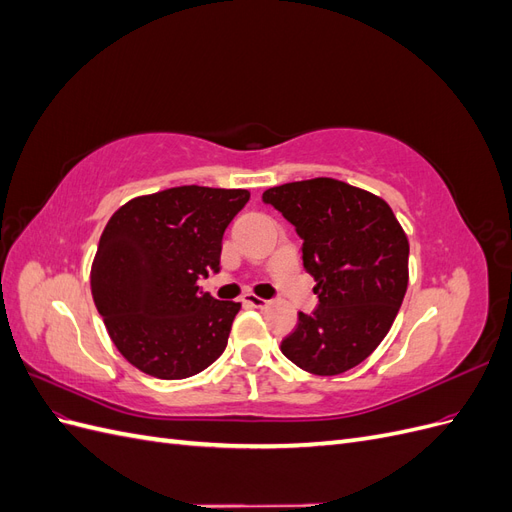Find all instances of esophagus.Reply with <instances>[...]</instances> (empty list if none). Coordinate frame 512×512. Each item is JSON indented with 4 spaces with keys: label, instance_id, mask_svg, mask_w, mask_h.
<instances>
[{
    "label": "esophagus",
    "instance_id": "obj_1",
    "mask_svg": "<svg viewBox=\"0 0 512 512\" xmlns=\"http://www.w3.org/2000/svg\"><path fill=\"white\" fill-rule=\"evenodd\" d=\"M243 303L250 305V307H267V301L256 297V294H245L243 297Z\"/></svg>",
    "mask_w": 512,
    "mask_h": 512
}]
</instances>
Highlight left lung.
<instances>
[{"label":"left lung","instance_id":"1","mask_svg":"<svg viewBox=\"0 0 512 512\" xmlns=\"http://www.w3.org/2000/svg\"><path fill=\"white\" fill-rule=\"evenodd\" d=\"M262 200L303 239V267L318 294L282 352L309 374H344L380 346L404 301L406 232L382 198L329 177L277 185Z\"/></svg>","mask_w":512,"mask_h":512}]
</instances>
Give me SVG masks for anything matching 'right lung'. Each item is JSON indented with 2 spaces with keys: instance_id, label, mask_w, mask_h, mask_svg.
I'll use <instances>...</instances> for the list:
<instances>
[{
  "instance_id": "1",
  "label": "right lung",
  "mask_w": 512,
  "mask_h": 512,
  "mask_svg": "<svg viewBox=\"0 0 512 512\" xmlns=\"http://www.w3.org/2000/svg\"><path fill=\"white\" fill-rule=\"evenodd\" d=\"M247 200V190L181 185L132 198L108 220L91 294L136 369L181 380L224 352L241 303L213 299L198 282L220 271L224 230Z\"/></svg>"
}]
</instances>
